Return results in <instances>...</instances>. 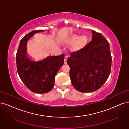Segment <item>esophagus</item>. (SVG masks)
Segmentation results:
<instances>
[{
  "label": "esophagus",
  "mask_w": 129,
  "mask_h": 129,
  "mask_svg": "<svg viewBox=\"0 0 129 129\" xmlns=\"http://www.w3.org/2000/svg\"><path fill=\"white\" fill-rule=\"evenodd\" d=\"M68 58V57L67 56H65V57H64V63L65 64H66L67 63V61H66V60H67V59Z\"/></svg>",
  "instance_id": "obj_1"
}]
</instances>
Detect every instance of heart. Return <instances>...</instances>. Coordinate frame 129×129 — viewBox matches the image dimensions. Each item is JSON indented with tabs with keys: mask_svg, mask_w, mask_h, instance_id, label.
I'll return each mask as SVG.
<instances>
[{
	"mask_svg": "<svg viewBox=\"0 0 129 129\" xmlns=\"http://www.w3.org/2000/svg\"><path fill=\"white\" fill-rule=\"evenodd\" d=\"M71 42H75L73 45V49L75 50H79L82 48L86 44L87 41V37L83 35L79 37V36L77 34H74L71 36L70 38Z\"/></svg>",
	"mask_w": 129,
	"mask_h": 129,
	"instance_id": "b5f03b06",
	"label": "heart"
}]
</instances>
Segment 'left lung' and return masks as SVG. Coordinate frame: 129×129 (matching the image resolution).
<instances>
[{
	"label": "left lung",
	"instance_id": "1",
	"mask_svg": "<svg viewBox=\"0 0 129 129\" xmlns=\"http://www.w3.org/2000/svg\"><path fill=\"white\" fill-rule=\"evenodd\" d=\"M91 41L81 50L71 53L67 59L73 86L81 92L96 91L111 73L109 44L101 34L92 31Z\"/></svg>",
	"mask_w": 129,
	"mask_h": 129
}]
</instances>
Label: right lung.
<instances>
[{"label":"right lung","mask_w":129,"mask_h":129,"mask_svg":"<svg viewBox=\"0 0 129 129\" xmlns=\"http://www.w3.org/2000/svg\"><path fill=\"white\" fill-rule=\"evenodd\" d=\"M44 30L33 31L21 40L16 56L18 74L26 87L37 93L49 92L54 87L55 76L64 64L65 55H50L35 61L27 53V42L35 34Z\"/></svg>","instance_id":"add662e5"}]
</instances>
